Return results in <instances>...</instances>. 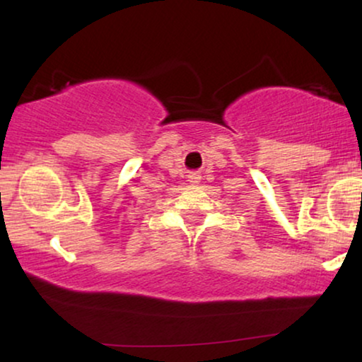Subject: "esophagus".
I'll return each mask as SVG.
<instances>
[{
  "mask_svg": "<svg viewBox=\"0 0 362 362\" xmlns=\"http://www.w3.org/2000/svg\"><path fill=\"white\" fill-rule=\"evenodd\" d=\"M187 181L191 182V185H199V181H201V175L197 171H194V173H189V175H187Z\"/></svg>",
  "mask_w": 362,
  "mask_h": 362,
  "instance_id": "esophagus-1",
  "label": "esophagus"
}]
</instances>
